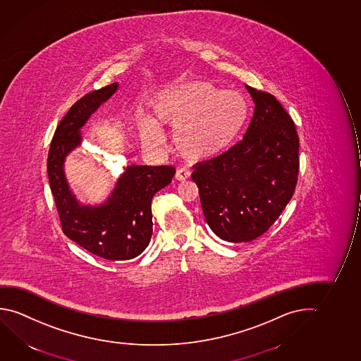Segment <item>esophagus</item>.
<instances>
[{
	"label": "esophagus",
	"mask_w": 361,
	"mask_h": 361,
	"mask_svg": "<svg viewBox=\"0 0 361 361\" xmlns=\"http://www.w3.org/2000/svg\"><path fill=\"white\" fill-rule=\"evenodd\" d=\"M190 176H191V172L189 170H185V169H178L176 173H175V178L178 181H186V180H189Z\"/></svg>",
	"instance_id": "esophagus-1"
}]
</instances>
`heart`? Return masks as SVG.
I'll list each match as a JSON object with an SVG mask.
<instances>
[{
    "label": "heart",
    "mask_w": 361,
    "mask_h": 361,
    "mask_svg": "<svg viewBox=\"0 0 361 361\" xmlns=\"http://www.w3.org/2000/svg\"><path fill=\"white\" fill-rule=\"evenodd\" d=\"M152 111L157 122L140 117V133L147 147L164 144L160 123L175 128L173 142L181 155L204 160L233 145L247 121L249 105L239 92L224 91L207 81H190L161 91Z\"/></svg>",
    "instance_id": "1"
}]
</instances>
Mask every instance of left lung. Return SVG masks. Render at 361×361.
<instances>
[{
  "label": "left lung",
  "instance_id": "8db88e82",
  "mask_svg": "<svg viewBox=\"0 0 361 361\" xmlns=\"http://www.w3.org/2000/svg\"><path fill=\"white\" fill-rule=\"evenodd\" d=\"M255 102L244 139L194 166L206 222L220 239L249 243L278 220L299 173V136L275 96L245 85Z\"/></svg>",
  "mask_w": 361,
  "mask_h": 361
}]
</instances>
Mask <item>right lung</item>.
I'll list each match as a JSON object with an SVG mask.
<instances>
[{
  "label": "right lung",
  "mask_w": 361,
  "mask_h": 361,
  "mask_svg": "<svg viewBox=\"0 0 361 361\" xmlns=\"http://www.w3.org/2000/svg\"><path fill=\"white\" fill-rule=\"evenodd\" d=\"M114 82L86 94L73 104L56 128L47 157L51 192L68 239L94 255L111 261L130 260L139 256L152 235L151 201L175 175V167L131 165L118 178L104 205H81L68 188L63 162L81 144L80 128L101 104L116 92Z\"/></svg>",
  "instance_id": "obj_1"
}]
</instances>
